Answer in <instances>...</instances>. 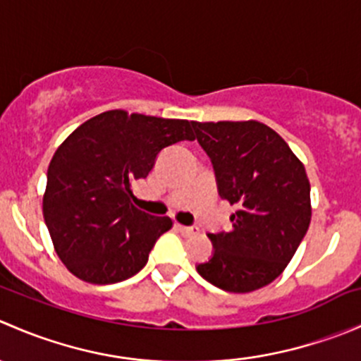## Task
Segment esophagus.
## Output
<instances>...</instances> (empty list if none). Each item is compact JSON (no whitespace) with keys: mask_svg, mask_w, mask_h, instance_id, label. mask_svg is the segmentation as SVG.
I'll list each match as a JSON object with an SVG mask.
<instances>
[{"mask_svg":"<svg viewBox=\"0 0 361 361\" xmlns=\"http://www.w3.org/2000/svg\"><path fill=\"white\" fill-rule=\"evenodd\" d=\"M174 228H176V231L180 232L181 235H185V238H188V235L197 234V231H195V228H192V227H185V225H180V224L174 225Z\"/></svg>","mask_w":361,"mask_h":361,"instance_id":"obj_1","label":"esophagus"}]
</instances>
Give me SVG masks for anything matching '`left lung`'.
Returning a JSON list of instances; mask_svg holds the SVG:
<instances>
[{
    "instance_id": "1",
    "label": "left lung",
    "mask_w": 361,
    "mask_h": 361,
    "mask_svg": "<svg viewBox=\"0 0 361 361\" xmlns=\"http://www.w3.org/2000/svg\"><path fill=\"white\" fill-rule=\"evenodd\" d=\"M192 126L213 162L221 199L238 206L231 231L209 234L214 253L197 272L225 292L264 288L281 276L311 224L304 164L257 120Z\"/></svg>"
}]
</instances>
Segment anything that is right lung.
<instances>
[{"instance_id": "obj_1", "label": "right lung", "mask_w": 361, "mask_h": 361, "mask_svg": "<svg viewBox=\"0 0 361 361\" xmlns=\"http://www.w3.org/2000/svg\"><path fill=\"white\" fill-rule=\"evenodd\" d=\"M194 140L188 120L110 110L76 127L50 160L43 218L61 262L92 285L123 281L147 265L169 216L137 209L133 181L162 148Z\"/></svg>"}]
</instances>
